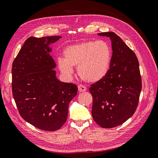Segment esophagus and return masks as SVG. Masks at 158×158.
Listing matches in <instances>:
<instances>
[{"mask_svg": "<svg viewBox=\"0 0 158 158\" xmlns=\"http://www.w3.org/2000/svg\"><path fill=\"white\" fill-rule=\"evenodd\" d=\"M78 91L80 92H85V91L86 90V88H85V86H84V85H83L82 84L78 85Z\"/></svg>", "mask_w": 158, "mask_h": 158, "instance_id": "esophagus-1", "label": "esophagus"}]
</instances>
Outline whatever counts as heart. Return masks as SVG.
I'll use <instances>...</instances> for the list:
<instances>
[{
    "instance_id": "b5f03b06",
    "label": "heart",
    "mask_w": 158,
    "mask_h": 158,
    "mask_svg": "<svg viewBox=\"0 0 158 158\" xmlns=\"http://www.w3.org/2000/svg\"><path fill=\"white\" fill-rule=\"evenodd\" d=\"M64 59H59L58 65L66 76L73 73V67L77 66L80 77L88 82H96L107 74L111 59V49L106 41H85L66 47Z\"/></svg>"
}]
</instances>
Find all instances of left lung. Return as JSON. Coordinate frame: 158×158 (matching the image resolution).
Wrapping results in <instances>:
<instances>
[{
  "label": "left lung",
  "mask_w": 158,
  "mask_h": 158,
  "mask_svg": "<svg viewBox=\"0 0 158 158\" xmlns=\"http://www.w3.org/2000/svg\"><path fill=\"white\" fill-rule=\"evenodd\" d=\"M109 37L113 54L107 74L91 84L94 121L105 128L122 125L136 111L142 89L139 63L135 52L114 32L98 33Z\"/></svg>",
  "instance_id": "8db88e82"
}]
</instances>
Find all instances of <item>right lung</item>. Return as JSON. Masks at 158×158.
I'll list each match as a JSON object with an SVG mask.
<instances>
[{
	"label": "right lung",
	"instance_id": "1",
	"mask_svg": "<svg viewBox=\"0 0 158 158\" xmlns=\"http://www.w3.org/2000/svg\"><path fill=\"white\" fill-rule=\"evenodd\" d=\"M60 37H30L12 63V95L19 113L45 131H57L64 125L69 105L78 92L76 84L56 78V64L49 45Z\"/></svg>",
	"mask_w": 158,
	"mask_h": 158
}]
</instances>
